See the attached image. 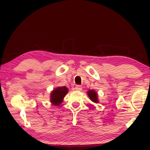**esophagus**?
I'll return each mask as SVG.
<instances>
[{
  "label": "esophagus",
  "instance_id": "esophagus-1",
  "mask_svg": "<svg viewBox=\"0 0 150 150\" xmlns=\"http://www.w3.org/2000/svg\"><path fill=\"white\" fill-rule=\"evenodd\" d=\"M75 89L76 90V91H81L82 89H83V87H82V86L81 85H76L75 87Z\"/></svg>",
  "mask_w": 150,
  "mask_h": 150
}]
</instances>
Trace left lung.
I'll return each mask as SVG.
<instances>
[{
    "instance_id": "left-lung-1",
    "label": "left lung",
    "mask_w": 150,
    "mask_h": 150,
    "mask_svg": "<svg viewBox=\"0 0 150 150\" xmlns=\"http://www.w3.org/2000/svg\"><path fill=\"white\" fill-rule=\"evenodd\" d=\"M87 95L89 96V99L91 100L94 103H98L99 100H98V95L97 92H96L93 89L89 90L87 92Z\"/></svg>"
}]
</instances>
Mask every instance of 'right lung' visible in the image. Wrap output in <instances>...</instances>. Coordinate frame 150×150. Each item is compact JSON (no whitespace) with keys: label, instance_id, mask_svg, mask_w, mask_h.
<instances>
[{"label":"right lung","instance_id":"1","mask_svg":"<svg viewBox=\"0 0 150 150\" xmlns=\"http://www.w3.org/2000/svg\"><path fill=\"white\" fill-rule=\"evenodd\" d=\"M68 93V89L66 87H59L55 88L50 93V102L54 106H59L63 101V98Z\"/></svg>","mask_w":150,"mask_h":150}]
</instances>
